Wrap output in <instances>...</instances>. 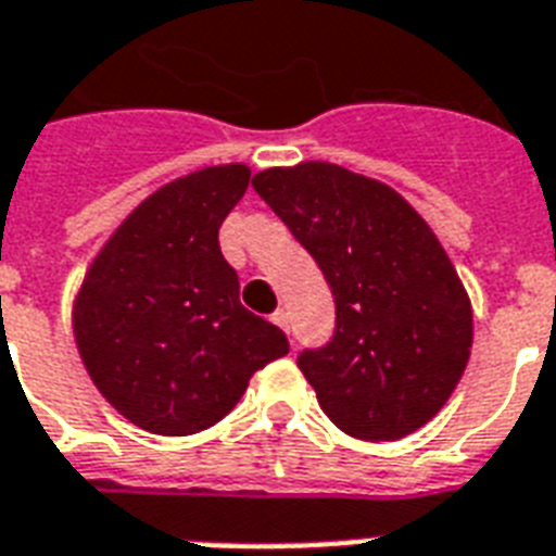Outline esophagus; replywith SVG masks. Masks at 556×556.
I'll return each mask as SVG.
<instances>
[{
  "mask_svg": "<svg viewBox=\"0 0 556 556\" xmlns=\"http://www.w3.org/2000/svg\"><path fill=\"white\" fill-rule=\"evenodd\" d=\"M270 320L277 323V326H279V329H282V331H291V317H288L286 308H277V312L270 314Z\"/></svg>",
  "mask_w": 556,
  "mask_h": 556,
  "instance_id": "34e87169",
  "label": "esophagus"
}]
</instances>
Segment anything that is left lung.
I'll return each mask as SVG.
<instances>
[{
  "mask_svg": "<svg viewBox=\"0 0 556 556\" xmlns=\"http://www.w3.org/2000/svg\"><path fill=\"white\" fill-rule=\"evenodd\" d=\"M253 190L334 294L331 340L296 357L323 413L364 441L424 427L473 343L470 300L430 225L392 187L326 161L265 169Z\"/></svg>",
  "mask_w": 556,
  "mask_h": 556,
  "instance_id": "8db88e82",
  "label": "left lung"
}]
</instances>
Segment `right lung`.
Wrapping results in <instances>:
<instances>
[{
    "label": "right lung",
    "mask_w": 556,
    "mask_h": 556,
    "mask_svg": "<svg viewBox=\"0 0 556 556\" xmlns=\"http://www.w3.org/2000/svg\"><path fill=\"white\" fill-rule=\"evenodd\" d=\"M251 181L244 164L161 187L91 262L74 303V338L94 387L159 435L222 421L253 371L288 355V338L239 303L218 227Z\"/></svg>",
    "instance_id": "1"
}]
</instances>
